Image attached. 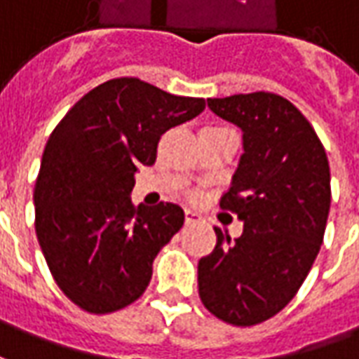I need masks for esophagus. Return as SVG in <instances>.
<instances>
[{"label":"esophagus","mask_w":359,"mask_h":359,"mask_svg":"<svg viewBox=\"0 0 359 359\" xmlns=\"http://www.w3.org/2000/svg\"><path fill=\"white\" fill-rule=\"evenodd\" d=\"M184 219H187L188 225H194V223H200L202 222V215L194 212V210H187L184 212Z\"/></svg>","instance_id":"1"}]
</instances>
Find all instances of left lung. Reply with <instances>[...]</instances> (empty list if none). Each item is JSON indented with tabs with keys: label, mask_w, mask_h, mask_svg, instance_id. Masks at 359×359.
Segmentation results:
<instances>
[{
	"label": "left lung",
	"mask_w": 359,
	"mask_h": 359,
	"mask_svg": "<svg viewBox=\"0 0 359 359\" xmlns=\"http://www.w3.org/2000/svg\"><path fill=\"white\" fill-rule=\"evenodd\" d=\"M208 107L243 132L219 205L245 227L235 241L215 227V249L198 262V293L217 319L252 327L292 302L319 255L330 169L309 120L284 97L257 91L208 99Z\"/></svg>",
	"instance_id": "left-lung-1"
}]
</instances>
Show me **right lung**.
Returning <instances> with one entry per match:
<instances>
[{
	"mask_svg": "<svg viewBox=\"0 0 359 359\" xmlns=\"http://www.w3.org/2000/svg\"><path fill=\"white\" fill-rule=\"evenodd\" d=\"M204 99L118 77L75 102L50 134L34 187V227L60 290L87 313L134 303L182 208L132 204L134 175L154 165L161 136L198 116Z\"/></svg>",
	"mask_w": 359,
	"mask_h": 359,
	"instance_id": "add662e5",
	"label": "right lung"
}]
</instances>
